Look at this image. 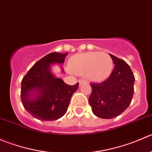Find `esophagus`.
<instances>
[{
    "label": "esophagus",
    "mask_w": 152,
    "mask_h": 152,
    "mask_svg": "<svg viewBox=\"0 0 152 152\" xmlns=\"http://www.w3.org/2000/svg\"><path fill=\"white\" fill-rule=\"evenodd\" d=\"M79 85H83V84L87 83V81L85 80V79H79Z\"/></svg>",
    "instance_id": "1"
}]
</instances>
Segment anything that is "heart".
<instances>
[{"label":"heart","instance_id":"b5f03b06","mask_svg":"<svg viewBox=\"0 0 152 152\" xmlns=\"http://www.w3.org/2000/svg\"><path fill=\"white\" fill-rule=\"evenodd\" d=\"M70 67L78 74H85L93 81H103L111 75L114 62L110 54L101 52H89L73 56Z\"/></svg>","mask_w":152,"mask_h":152}]
</instances>
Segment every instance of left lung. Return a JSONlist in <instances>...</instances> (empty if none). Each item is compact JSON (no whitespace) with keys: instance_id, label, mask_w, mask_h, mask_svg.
Returning a JSON list of instances; mask_svg holds the SVG:
<instances>
[{"instance_id":"1","label":"left lung","mask_w":152,"mask_h":152,"mask_svg":"<svg viewBox=\"0 0 152 152\" xmlns=\"http://www.w3.org/2000/svg\"><path fill=\"white\" fill-rule=\"evenodd\" d=\"M114 69L107 80L90 83L92 93L89 98L93 114L104 119L113 118L124 113L132 100L134 76L128 64L110 54Z\"/></svg>"}]
</instances>
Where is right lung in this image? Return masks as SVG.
I'll return each mask as SVG.
<instances>
[{"label":"right lung","mask_w":152,"mask_h":152,"mask_svg":"<svg viewBox=\"0 0 152 152\" xmlns=\"http://www.w3.org/2000/svg\"><path fill=\"white\" fill-rule=\"evenodd\" d=\"M67 53L53 52L37 62L21 82L20 98L24 108L40 121H55L67 112L79 82L68 85L50 72L53 63L63 64Z\"/></svg>","instance_id":"1"}]
</instances>
